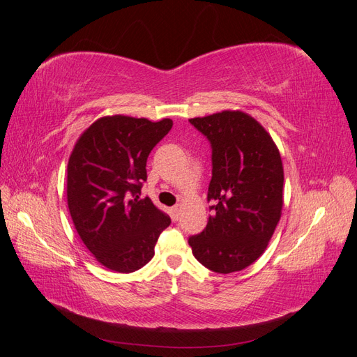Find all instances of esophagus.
Here are the masks:
<instances>
[{
  "label": "esophagus",
  "instance_id": "34e87169",
  "mask_svg": "<svg viewBox=\"0 0 357 357\" xmlns=\"http://www.w3.org/2000/svg\"><path fill=\"white\" fill-rule=\"evenodd\" d=\"M180 213H181V205L180 204H177V205H174V207L171 208V215L174 219H178L180 218Z\"/></svg>",
  "mask_w": 357,
  "mask_h": 357
}]
</instances>
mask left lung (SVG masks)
Masks as SVG:
<instances>
[{"mask_svg": "<svg viewBox=\"0 0 357 357\" xmlns=\"http://www.w3.org/2000/svg\"><path fill=\"white\" fill-rule=\"evenodd\" d=\"M189 122L213 149V201L205 229L189 238L192 253L219 274L241 271L262 256L282 218L283 162L255 117L223 110Z\"/></svg>", "mask_w": 357, "mask_h": 357, "instance_id": "left-lung-1", "label": "left lung"}]
</instances>
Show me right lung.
<instances>
[{
  "label": "right lung",
  "mask_w": 357,
  "mask_h": 357,
  "mask_svg": "<svg viewBox=\"0 0 357 357\" xmlns=\"http://www.w3.org/2000/svg\"><path fill=\"white\" fill-rule=\"evenodd\" d=\"M172 128L171 119L104 116L74 144L67 167V201L74 228L93 257L116 273H134L155 255L169 215L149 197V153Z\"/></svg>",
  "instance_id": "add662e5"
}]
</instances>
